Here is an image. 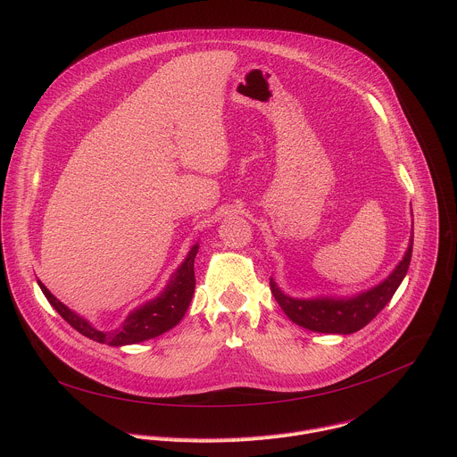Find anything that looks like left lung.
I'll return each mask as SVG.
<instances>
[{
    "mask_svg": "<svg viewBox=\"0 0 457 457\" xmlns=\"http://www.w3.org/2000/svg\"><path fill=\"white\" fill-rule=\"evenodd\" d=\"M412 242L414 233L411 231L409 247L400 260V264L395 268L383 282L378 286L361 291L353 296H316V298H293L286 295L277 282L270 280L271 293L282 311L287 314L291 321L303 329L325 335H351L360 331L365 325L390 302L396 289L403 282L411 258H412Z\"/></svg>",
    "mask_w": 457,
    "mask_h": 457,
    "instance_id": "obj_1",
    "label": "left lung"
}]
</instances>
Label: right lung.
I'll use <instances>...</instances> for the list:
<instances>
[{
	"label": "right lung",
	"instance_id": "obj_1",
	"mask_svg": "<svg viewBox=\"0 0 457 457\" xmlns=\"http://www.w3.org/2000/svg\"><path fill=\"white\" fill-rule=\"evenodd\" d=\"M199 253V242L193 244L189 253L186 254L184 262L177 268V271L171 275L168 286L162 289L159 296L154 300H148L146 303L129 311L124 321L113 331H101L94 325L79 316L76 311L59 302L41 280H37L43 295L50 302V305L67 320L76 331L85 335L87 338L106 344L112 347H122V345H134L141 344L145 340H152L155 337H161L162 333L173 329L175 325L182 320L186 314L189 302L195 293V271L193 262L195 256Z\"/></svg>",
	"mask_w": 457,
	"mask_h": 457
}]
</instances>
